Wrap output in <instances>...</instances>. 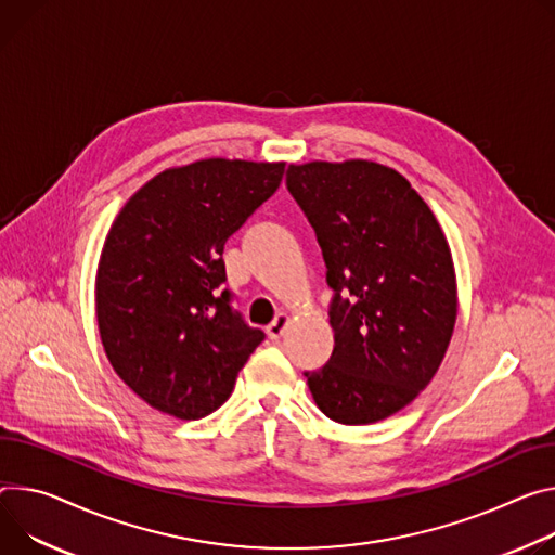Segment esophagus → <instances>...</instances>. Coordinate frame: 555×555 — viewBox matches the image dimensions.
I'll return each mask as SVG.
<instances>
[{"instance_id": "1", "label": "esophagus", "mask_w": 555, "mask_h": 555, "mask_svg": "<svg viewBox=\"0 0 555 555\" xmlns=\"http://www.w3.org/2000/svg\"><path fill=\"white\" fill-rule=\"evenodd\" d=\"M287 325H289V317H287L285 312L276 314V319L268 325V336H270L272 340H279V338L283 336V332L287 330Z\"/></svg>"}]
</instances>
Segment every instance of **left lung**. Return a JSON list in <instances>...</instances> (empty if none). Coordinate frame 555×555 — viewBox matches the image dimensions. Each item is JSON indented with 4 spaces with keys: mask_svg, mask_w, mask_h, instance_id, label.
<instances>
[{
    "mask_svg": "<svg viewBox=\"0 0 555 555\" xmlns=\"http://www.w3.org/2000/svg\"><path fill=\"white\" fill-rule=\"evenodd\" d=\"M334 289V351L306 372L319 410L340 425L378 423L429 385L459 314L447 236L412 183L376 162L287 168Z\"/></svg>",
    "mask_w": 555,
    "mask_h": 555,
    "instance_id": "left-lung-1",
    "label": "left lung"
}]
</instances>
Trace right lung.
Here are the masks:
<instances>
[{
	"mask_svg": "<svg viewBox=\"0 0 555 555\" xmlns=\"http://www.w3.org/2000/svg\"><path fill=\"white\" fill-rule=\"evenodd\" d=\"M285 164L201 159L143 183L113 221L94 279L117 376L150 408L198 421L230 398L266 338L230 308L225 241L281 185Z\"/></svg>",
	"mask_w": 555,
	"mask_h": 555,
	"instance_id": "obj_1",
	"label": "right lung"
}]
</instances>
